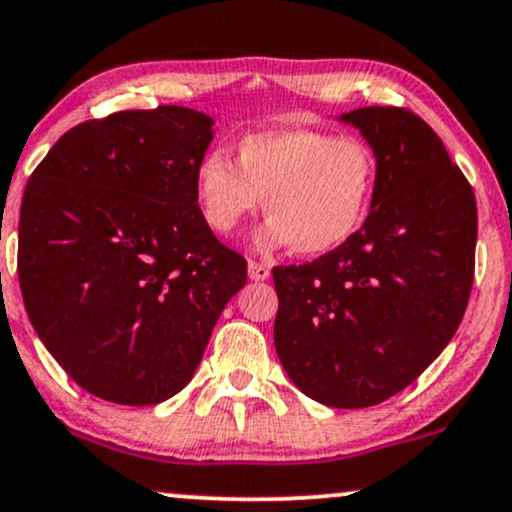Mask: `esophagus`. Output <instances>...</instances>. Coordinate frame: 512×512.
<instances>
[{
	"label": "esophagus",
	"instance_id": "34e87169",
	"mask_svg": "<svg viewBox=\"0 0 512 512\" xmlns=\"http://www.w3.org/2000/svg\"><path fill=\"white\" fill-rule=\"evenodd\" d=\"M269 267L264 262H257V260H250L248 262V276L252 281H267L269 279Z\"/></svg>",
	"mask_w": 512,
	"mask_h": 512
}]
</instances>
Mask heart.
I'll return each instance as SVG.
<instances>
[{
  "label": "heart",
  "instance_id": "b5f03b06",
  "mask_svg": "<svg viewBox=\"0 0 512 512\" xmlns=\"http://www.w3.org/2000/svg\"><path fill=\"white\" fill-rule=\"evenodd\" d=\"M379 159L360 135L317 128H269L229 152L207 150L195 166V197L212 231L229 236L262 205V248L319 257L348 243L365 224L377 190Z\"/></svg>",
  "mask_w": 512,
  "mask_h": 512
}]
</instances>
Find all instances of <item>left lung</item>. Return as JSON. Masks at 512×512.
Here are the masks:
<instances>
[{
	"instance_id": "1",
	"label": "left lung",
	"mask_w": 512,
	"mask_h": 512,
	"mask_svg": "<svg viewBox=\"0 0 512 512\" xmlns=\"http://www.w3.org/2000/svg\"><path fill=\"white\" fill-rule=\"evenodd\" d=\"M374 147L362 229L307 264L274 267V346L291 381L329 408H369L448 346L474 281L477 202L429 123L403 107L341 114Z\"/></svg>"
}]
</instances>
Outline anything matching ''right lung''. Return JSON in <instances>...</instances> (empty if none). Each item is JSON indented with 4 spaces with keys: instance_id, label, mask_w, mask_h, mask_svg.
<instances>
[{
    "instance_id": "1",
    "label": "right lung",
    "mask_w": 512,
    "mask_h": 512,
    "mask_svg": "<svg viewBox=\"0 0 512 512\" xmlns=\"http://www.w3.org/2000/svg\"><path fill=\"white\" fill-rule=\"evenodd\" d=\"M212 126L174 104L78 123L23 193L18 281L30 324L80 389L109 403L181 391L248 279L195 197Z\"/></svg>"
}]
</instances>
